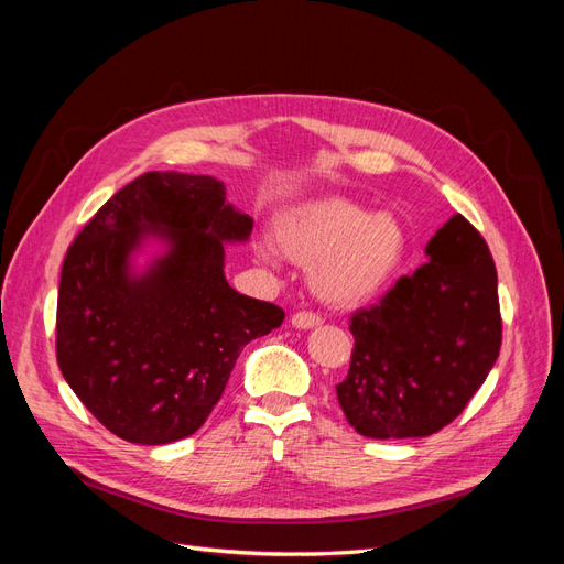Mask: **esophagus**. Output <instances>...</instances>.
Returning <instances> with one entry per match:
<instances>
[{
  "mask_svg": "<svg viewBox=\"0 0 564 564\" xmlns=\"http://www.w3.org/2000/svg\"><path fill=\"white\" fill-rule=\"evenodd\" d=\"M319 324H322V319L313 313L303 311V313L292 315V327H296V329H315V327H319Z\"/></svg>",
  "mask_w": 564,
  "mask_h": 564,
  "instance_id": "esophagus-1",
  "label": "esophagus"
}]
</instances>
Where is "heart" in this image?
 <instances>
[{"label": "heart", "instance_id": "b5f03b06", "mask_svg": "<svg viewBox=\"0 0 564 564\" xmlns=\"http://www.w3.org/2000/svg\"><path fill=\"white\" fill-rule=\"evenodd\" d=\"M275 242L289 261L311 268L313 292L336 308L377 296L406 253V232L395 216L338 195L286 209L275 224ZM278 249L261 245L259 256L272 263Z\"/></svg>", "mask_w": 564, "mask_h": 564}]
</instances>
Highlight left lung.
<instances>
[{
  "mask_svg": "<svg viewBox=\"0 0 564 564\" xmlns=\"http://www.w3.org/2000/svg\"><path fill=\"white\" fill-rule=\"evenodd\" d=\"M425 256L429 263L350 319L355 348L336 398L365 437L445 429L499 357L497 268L482 235L456 214L431 237Z\"/></svg>",
  "mask_w": 564,
  "mask_h": 564,
  "instance_id": "1",
  "label": "left lung"
}]
</instances>
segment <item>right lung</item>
Here are the masks:
<instances>
[{
	"label": "right lung",
	"instance_id": "right-lung-1",
	"mask_svg": "<svg viewBox=\"0 0 564 564\" xmlns=\"http://www.w3.org/2000/svg\"><path fill=\"white\" fill-rule=\"evenodd\" d=\"M253 218L212 176L148 172L115 193L65 253L56 357L63 379L110 433L169 445L207 421L249 340L278 329L275 303L237 294L226 245ZM161 251L145 267L134 256Z\"/></svg>",
	"mask_w": 564,
	"mask_h": 564
}]
</instances>
